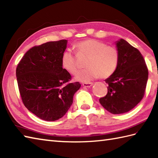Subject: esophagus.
<instances>
[{
    "instance_id": "34e87169",
    "label": "esophagus",
    "mask_w": 158,
    "mask_h": 158,
    "mask_svg": "<svg viewBox=\"0 0 158 158\" xmlns=\"http://www.w3.org/2000/svg\"><path fill=\"white\" fill-rule=\"evenodd\" d=\"M82 85H83V86H84V87L89 88V87H91L92 85V83H83Z\"/></svg>"
}]
</instances>
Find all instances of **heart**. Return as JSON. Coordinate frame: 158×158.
<instances>
[{"mask_svg": "<svg viewBox=\"0 0 158 158\" xmlns=\"http://www.w3.org/2000/svg\"><path fill=\"white\" fill-rule=\"evenodd\" d=\"M75 51L79 56L88 57L85 63L88 68L79 71L75 77L78 81L88 82L98 77L106 79L113 75L118 65V50L102 41L89 39L78 42ZM61 62L63 68L70 74L74 75L78 70L76 56L70 49L63 52Z\"/></svg>", "mask_w": 158, "mask_h": 158, "instance_id": "heart-1", "label": "heart"}]
</instances>
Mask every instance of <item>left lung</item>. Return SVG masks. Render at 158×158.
Wrapping results in <instances>:
<instances>
[{"instance_id":"1","label":"left lung","mask_w":158,"mask_h":158,"mask_svg":"<svg viewBox=\"0 0 158 158\" xmlns=\"http://www.w3.org/2000/svg\"><path fill=\"white\" fill-rule=\"evenodd\" d=\"M119 58L115 71L105 80L108 92L99 102L113 114L132 110L145 95L148 79V69L138 49L123 39L117 42Z\"/></svg>"}]
</instances>
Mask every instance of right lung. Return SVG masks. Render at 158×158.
I'll return each mask as SVG.
<instances>
[{
	"mask_svg": "<svg viewBox=\"0 0 158 158\" xmlns=\"http://www.w3.org/2000/svg\"><path fill=\"white\" fill-rule=\"evenodd\" d=\"M64 39L32 47L16 68L22 102L39 118L53 122L68 111L81 84L62 68L61 58L66 48Z\"/></svg>",
	"mask_w": 158,
	"mask_h": 158,
	"instance_id": "add662e5",
	"label": "right lung"
}]
</instances>
